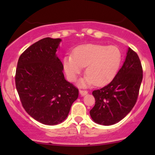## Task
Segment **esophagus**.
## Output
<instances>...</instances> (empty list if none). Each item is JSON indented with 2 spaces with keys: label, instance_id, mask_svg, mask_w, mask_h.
<instances>
[{
  "label": "esophagus",
  "instance_id": "1",
  "mask_svg": "<svg viewBox=\"0 0 155 155\" xmlns=\"http://www.w3.org/2000/svg\"><path fill=\"white\" fill-rule=\"evenodd\" d=\"M79 93H80V95H81V96H84V95H86L88 93V92H87V91H86V90H79Z\"/></svg>",
  "mask_w": 155,
  "mask_h": 155
}]
</instances>
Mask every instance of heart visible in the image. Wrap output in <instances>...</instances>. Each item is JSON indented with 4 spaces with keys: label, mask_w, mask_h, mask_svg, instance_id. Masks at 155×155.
I'll return each mask as SVG.
<instances>
[{
    "label": "heart",
    "mask_w": 155,
    "mask_h": 155,
    "mask_svg": "<svg viewBox=\"0 0 155 155\" xmlns=\"http://www.w3.org/2000/svg\"><path fill=\"white\" fill-rule=\"evenodd\" d=\"M122 60V51L116 46L88 44L76 47L74 54L66 55L63 67L68 79L74 81L87 66V75L80 80L79 86L84 87L93 83L101 86L114 78Z\"/></svg>",
    "instance_id": "obj_1"
}]
</instances>
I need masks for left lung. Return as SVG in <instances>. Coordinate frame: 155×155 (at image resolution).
<instances>
[{"instance_id":"left-lung-1","label":"left lung","mask_w":155,"mask_h":155,"mask_svg":"<svg viewBox=\"0 0 155 155\" xmlns=\"http://www.w3.org/2000/svg\"><path fill=\"white\" fill-rule=\"evenodd\" d=\"M143 79L138 54L128 48L125 60L114 79L104 87L94 90L95 104L90 117L95 123L111 125L122 120L136 104Z\"/></svg>"}]
</instances>
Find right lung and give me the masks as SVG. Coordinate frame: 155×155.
<instances>
[{"instance_id":"obj_1","label":"right lung","mask_w":155,"mask_h":155,"mask_svg":"<svg viewBox=\"0 0 155 155\" xmlns=\"http://www.w3.org/2000/svg\"><path fill=\"white\" fill-rule=\"evenodd\" d=\"M60 38H44L19 57L15 84L23 108L35 120L47 125L67 118L79 90L66 81L56 52Z\"/></svg>"}]
</instances>
